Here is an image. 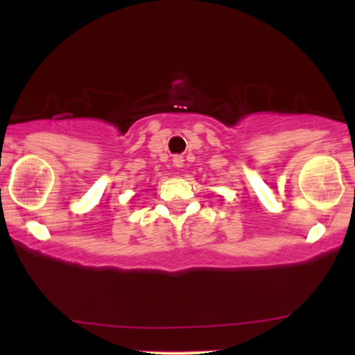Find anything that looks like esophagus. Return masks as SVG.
<instances>
[{
	"mask_svg": "<svg viewBox=\"0 0 355 355\" xmlns=\"http://www.w3.org/2000/svg\"><path fill=\"white\" fill-rule=\"evenodd\" d=\"M173 164L177 168L184 166V156H173Z\"/></svg>",
	"mask_w": 355,
	"mask_h": 355,
	"instance_id": "esophagus-1",
	"label": "esophagus"
}]
</instances>
